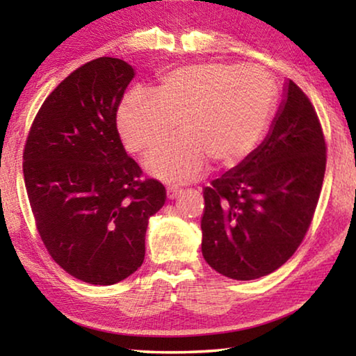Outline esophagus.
I'll use <instances>...</instances> for the list:
<instances>
[{"label": "esophagus", "mask_w": 356, "mask_h": 356, "mask_svg": "<svg viewBox=\"0 0 356 356\" xmlns=\"http://www.w3.org/2000/svg\"><path fill=\"white\" fill-rule=\"evenodd\" d=\"M179 193H180L179 186H168V188H166L168 200H174V197H176V196L179 195Z\"/></svg>", "instance_id": "obj_1"}]
</instances>
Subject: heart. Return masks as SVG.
<instances>
[{
    "label": "heart",
    "instance_id": "1",
    "mask_svg": "<svg viewBox=\"0 0 356 356\" xmlns=\"http://www.w3.org/2000/svg\"><path fill=\"white\" fill-rule=\"evenodd\" d=\"M276 105V88L261 67L193 64L161 78L152 95L130 92L118 110V130L130 152L144 154L152 176L188 182L215 166H236L261 141Z\"/></svg>",
    "mask_w": 356,
    "mask_h": 356
}]
</instances>
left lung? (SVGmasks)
<instances>
[{
	"instance_id": "1",
	"label": "left lung",
	"mask_w": 356,
	"mask_h": 356,
	"mask_svg": "<svg viewBox=\"0 0 356 356\" xmlns=\"http://www.w3.org/2000/svg\"><path fill=\"white\" fill-rule=\"evenodd\" d=\"M327 143L317 113L292 80L261 146L204 193L202 256L227 278L273 273L303 242L322 191Z\"/></svg>"
}]
</instances>
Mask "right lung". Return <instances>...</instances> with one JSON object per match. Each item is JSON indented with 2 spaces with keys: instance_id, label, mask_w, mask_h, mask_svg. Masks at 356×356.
Here are the masks:
<instances>
[{
  "instance_id": "right-lung-1",
  "label": "right lung",
  "mask_w": 356,
  "mask_h": 356,
  "mask_svg": "<svg viewBox=\"0 0 356 356\" xmlns=\"http://www.w3.org/2000/svg\"><path fill=\"white\" fill-rule=\"evenodd\" d=\"M134 75L118 58L80 65L42 104L23 150L29 206L48 254L95 286L141 267L149 218L166 201L163 184L143 177L118 131Z\"/></svg>"
}]
</instances>
